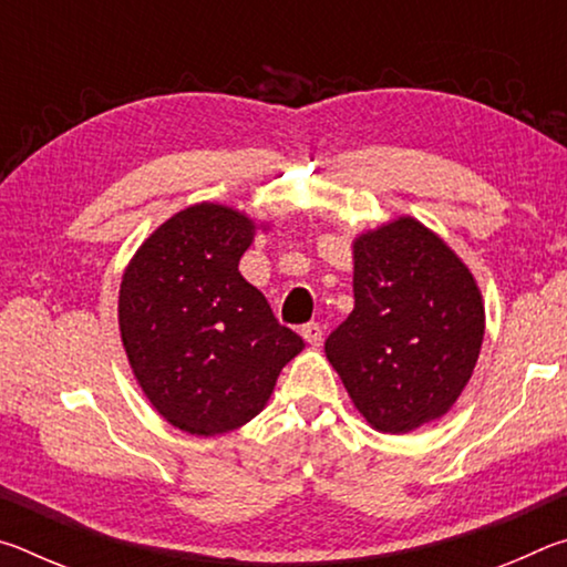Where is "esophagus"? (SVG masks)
<instances>
[{
    "mask_svg": "<svg viewBox=\"0 0 567 567\" xmlns=\"http://www.w3.org/2000/svg\"><path fill=\"white\" fill-rule=\"evenodd\" d=\"M302 338H305L307 344H312V348H320V344H322V324L320 322L302 324Z\"/></svg>",
    "mask_w": 567,
    "mask_h": 567,
    "instance_id": "1",
    "label": "esophagus"
}]
</instances>
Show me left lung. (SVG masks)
I'll return each instance as SVG.
<instances>
[{
  "label": "left lung",
  "mask_w": 567,
  "mask_h": 567,
  "mask_svg": "<svg viewBox=\"0 0 567 567\" xmlns=\"http://www.w3.org/2000/svg\"><path fill=\"white\" fill-rule=\"evenodd\" d=\"M354 310L324 354L354 408L380 433L440 420L473 378L485 307L465 262L415 217L352 243Z\"/></svg>",
  "instance_id": "obj_1"
}]
</instances>
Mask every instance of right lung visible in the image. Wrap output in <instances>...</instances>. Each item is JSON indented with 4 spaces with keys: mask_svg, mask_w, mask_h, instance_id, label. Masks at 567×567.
<instances>
[{
    "mask_svg": "<svg viewBox=\"0 0 567 567\" xmlns=\"http://www.w3.org/2000/svg\"><path fill=\"white\" fill-rule=\"evenodd\" d=\"M257 225L199 203L162 223L122 275L120 334L142 392L169 425L223 435L260 415L305 342L239 275Z\"/></svg>",
    "mask_w": 567,
    "mask_h": 567,
    "instance_id": "add662e5",
    "label": "right lung"
}]
</instances>
